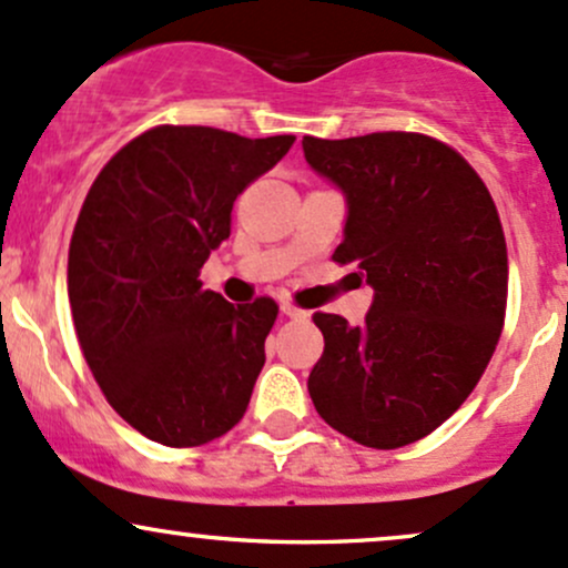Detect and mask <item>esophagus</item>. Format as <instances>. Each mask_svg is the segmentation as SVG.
Segmentation results:
<instances>
[{
  "label": "esophagus",
  "instance_id": "esophagus-1",
  "mask_svg": "<svg viewBox=\"0 0 568 568\" xmlns=\"http://www.w3.org/2000/svg\"><path fill=\"white\" fill-rule=\"evenodd\" d=\"M280 313H283L285 318H307V310L296 307L294 302H283V304H280Z\"/></svg>",
  "mask_w": 568,
  "mask_h": 568
}]
</instances>
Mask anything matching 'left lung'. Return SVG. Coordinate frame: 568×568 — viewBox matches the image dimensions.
<instances>
[{
  "label": "left lung",
  "mask_w": 568,
  "mask_h": 568,
  "mask_svg": "<svg viewBox=\"0 0 568 568\" xmlns=\"http://www.w3.org/2000/svg\"><path fill=\"white\" fill-rule=\"evenodd\" d=\"M302 146L348 201L332 261L375 291L362 326L313 315L324 354L310 397L356 444L399 449L444 425L493 359L509 294L504 225L481 176L438 139L389 130Z\"/></svg>",
  "instance_id": "obj_1"
}]
</instances>
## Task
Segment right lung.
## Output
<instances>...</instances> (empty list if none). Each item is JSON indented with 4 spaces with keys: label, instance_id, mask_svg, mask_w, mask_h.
Instances as JSON below:
<instances>
[{
    "label": "right lung",
    "instance_id": "add662e5",
    "mask_svg": "<svg viewBox=\"0 0 568 568\" xmlns=\"http://www.w3.org/2000/svg\"><path fill=\"white\" fill-rule=\"evenodd\" d=\"M294 141L158 124L83 199L68 255L75 334L111 408L149 440L209 444L247 410L280 307L268 296L234 307L199 274L231 236L239 193Z\"/></svg>",
    "mask_w": 568,
    "mask_h": 568
}]
</instances>
